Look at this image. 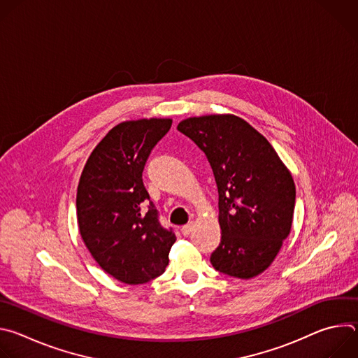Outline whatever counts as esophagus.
I'll return each mask as SVG.
<instances>
[{
  "label": "esophagus",
  "mask_w": 358,
  "mask_h": 358,
  "mask_svg": "<svg viewBox=\"0 0 358 358\" xmlns=\"http://www.w3.org/2000/svg\"><path fill=\"white\" fill-rule=\"evenodd\" d=\"M191 231H192V224H187L181 228V232H182L184 236H188L191 234Z\"/></svg>",
  "instance_id": "1"
}]
</instances>
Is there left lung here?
<instances>
[{
	"label": "left lung",
	"instance_id": "8db88e82",
	"mask_svg": "<svg viewBox=\"0 0 358 358\" xmlns=\"http://www.w3.org/2000/svg\"><path fill=\"white\" fill-rule=\"evenodd\" d=\"M203 152L218 187L221 243L213 266L250 279L266 271L290 234L296 187L272 144L234 115L189 117L177 126Z\"/></svg>",
	"mask_w": 358,
	"mask_h": 358
}]
</instances>
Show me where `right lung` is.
Masks as SVG:
<instances>
[{"instance_id": "right-lung-1", "label": "right lung", "mask_w": 358, "mask_h": 358, "mask_svg": "<svg viewBox=\"0 0 358 358\" xmlns=\"http://www.w3.org/2000/svg\"><path fill=\"white\" fill-rule=\"evenodd\" d=\"M171 123L140 119L115 126L92 151L79 180L80 236L99 266L127 285L160 276L177 239L162 227L141 178L151 150Z\"/></svg>"}]
</instances>
